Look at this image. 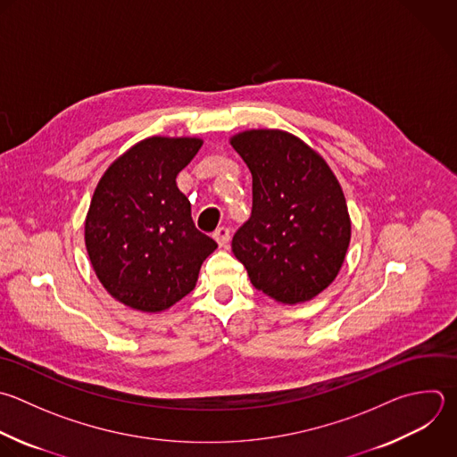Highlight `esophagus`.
I'll list each match as a JSON object with an SVG mask.
<instances>
[{"instance_id":"esophagus-1","label":"esophagus","mask_w":457,"mask_h":457,"mask_svg":"<svg viewBox=\"0 0 457 457\" xmlns=\"http://www.w3.org/2000/svg\"><path fill=\"white\" fill-rule=\"evenodd\" d=\"M212 237L216 239V243H218L220 246H227V245L230 243V230H228L227 227H220V228L214 230Z\"/></svg>"}]
</instances>
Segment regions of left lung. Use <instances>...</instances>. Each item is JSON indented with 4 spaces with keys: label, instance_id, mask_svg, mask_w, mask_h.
<instances>
[{
    "label": "left lung",
    "instance_id": "8db88e82",
    "mask_svg": "<svg viewBox=\"0 0 457 457\" xmlns=\"http://www.w3.org/2000/svg\"><path fill=\"white\" fill-rule=\"evenodd\" d=\"M252 173V216L232 252L255 289L280 303L321 293L350 243L345 195L328 164L282 130H246L230 139Z\"/></svg>",
    "mask_w": 457,
    "mask_h": 457
}]
</instances>
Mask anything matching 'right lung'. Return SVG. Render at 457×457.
Returning a JSON list of instances; mask_svg holds the SVG:
<instances>
[{
    "instance_id": "add662e5",
    "label": "right lung",
    "mask_w": 457,
    "mask_h": 457,
    "mask_svg": "<svg viewBox=\"0 0 457 457\" xmlns=\"http://www.w3.org/2000/svg\"><path fill=\"white\" fill-rule=\"evenodd\" d=\"M202 148L196 137H148L116 159L93 195L86 246L96 277L121 303L159 312L191 293L218 248L191 218L177 175Z\"/></svg>"
}]
</instances>
